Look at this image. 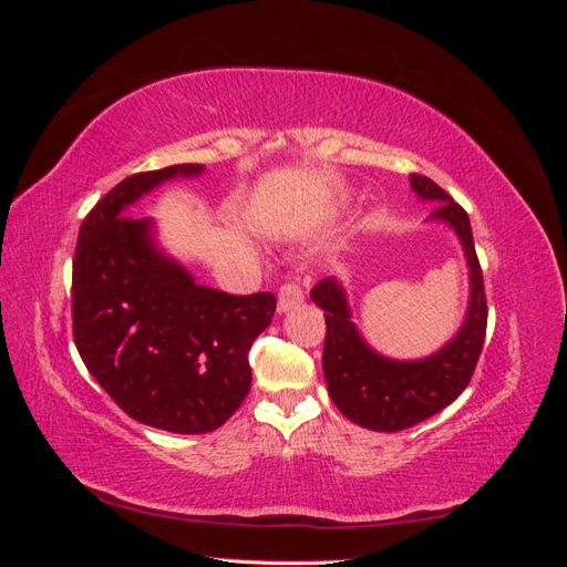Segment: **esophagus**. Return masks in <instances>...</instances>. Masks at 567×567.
Wrapping results in <instances>:
<instances>
[{"instance_id":"34e87169","label":"esophagus","mask_w":567,"mask_h":567,"mask_svg":"<svg viewBox=\"0 0 567 567\" xmlns=\"http://www.w3.org/2000/svg\"><path fill=\"white\" fill-rule=\"evenodd\" d=\"M305 300V293L298 281H286L281 288H279V305L277 310L279 312H288L293 310V307H298L300 302Z\"/></svg>"}]
</instances>
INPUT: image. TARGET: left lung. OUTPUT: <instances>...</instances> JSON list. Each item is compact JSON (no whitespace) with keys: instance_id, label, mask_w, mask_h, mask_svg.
<instances>
[{"instance_id":"1","label":"left lung","mask_w":567,"mask_h":567,"mask_svg":"<svg viewBox=\"0 0 567 567\" xmlns=\"http://www.w3.org/2000/svg\"><path fill=\"white\" fill-rule=\"evenodd\" d=\"M411 188L437 200L433 217L458 234L471 267V305L458 336L421 362H392L375 354L350 321L346 290L336 279H321L312 300L323 310L326 340L321 367L331 400L352 423L369 431L394 433L431 419L452 404L471 383L487 331V298L466 210L425 175H411Z\"/></svg>"}]
</instances>
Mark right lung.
Instances as JSON below:
<instances>
[{
  "instance_id": "1",
  "label": "right lung",
  "mask_w": 567,
  "mask_h": 567,
  "mask_svg": "<svg viewBox=\"0 0 567 567\" xmlns=\"http://www.w3.org/2000/svg\"><path fill=\"white\" fill-rule=\"evenodd\" d=\"M203 165L136 173L84 217L73 257V338L84 367L134 421L210 433L250 390L248 352L271 323V293L231 296L200 286L156 250L151 219L125 208L153 186Z\"/></svg>"
}]
</instances>
